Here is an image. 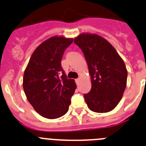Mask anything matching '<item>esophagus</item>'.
<instances>
[{"label":"esophagus","instance_id":"34e87169","mask_svg":"<svg viewBox=\"0 0 146 146\" xmlns=\"http://www.w3.org/2000/svg\"><path fill=\"white\" fill-rule=\"evenodd\" d=\"M76 83H77V85H79L80 83V78L76 80Z\"/></svg>","mask_w":146,"mask_h":146}]
</instances>
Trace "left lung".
<instances>
[{"instance_id":"obj_1","label":"left lung","mask_w":146,"mask_h":146,"mask_svg":"<svg viewBox=\"0 0 146 146\" xmlns=\"http://www.w3.org/2000/svg\"><path fill=\"white\" fill-rule=\"evenodd\" d=\"M74 42L84 54L91 77V91L84 94L88 107L96 113L111 111L126 88L127 69L124 61L108 40L96 33H80Z\"/></svg>"}]
</instances>
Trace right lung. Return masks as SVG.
<instances>
[{
    "label": "right lung",
    "instance_id": "obj_1",
    "mask_svg": "<svg viewBox=\"0 0 146 146\" xmlns=\"http://www.w3.org/2000/svg\"><path fill=\"white\" fill-rule=\"evenodd\" d=\"M72 38L54 36L40 44L31 56L23 75L27 99L42 117L55 119L69 110L77 86L67 79L60 61Z\"/></svg>",
    "mask_w": 146,
    "mask_h": 146
}]
</instances>
